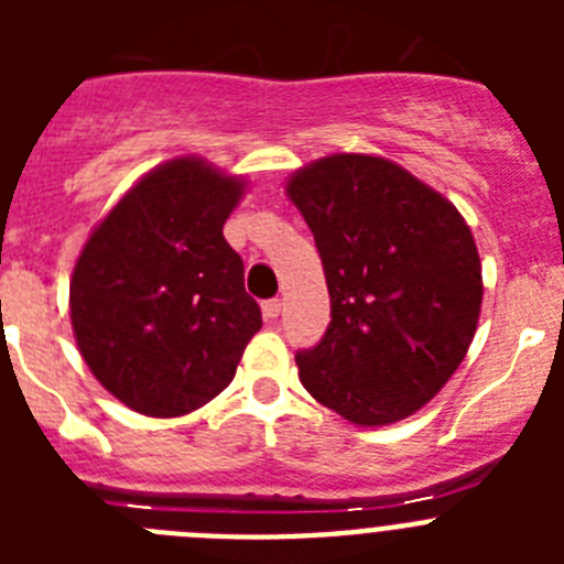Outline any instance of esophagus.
<instances>
[{
	"mask_svg": "<svg viewBox=\"0 0 564 564\" xmlns=\"http://www.w3.org/2000/svg\"><path fill=\"white\" fill-rule=\"evenodd\" d=\"M279 311H282V302H279V299H265V302H262V316L265 318H276Z\"/></svg>",
	"mask_w": 564,
	"mask_h": 564,
	"instance_id": "esophagus-1",
	"label": "esophagus"
}]
</instances>
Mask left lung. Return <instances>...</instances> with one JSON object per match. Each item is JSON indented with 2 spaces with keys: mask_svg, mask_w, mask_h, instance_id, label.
I'll return each mask as SVG.
<instances>
[{
  "mask_svg": "<svg viewBox=\"0 0 564 564\" xmlns=\"http://www.w3.org/2000/svg\"><path fill=\"white\" fill-rule=\"evenodd\" d=\"M288 197L316 239L330 325L299 350L305 390L358 426H387L441 392L466 358L482 302L475 237L443 194L398 163L330 154Z\"/></svg>",
  "mask_w": 564,
  "mask_h": 564,
  "instance_id": "8db88e82",
  "label": "left lung"
}]
</instances>
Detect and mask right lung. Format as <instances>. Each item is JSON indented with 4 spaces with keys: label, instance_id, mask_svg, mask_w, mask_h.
I'll return each mask as SVG.
<instances>
[{
    "label": "right lung",
    "instance_id": "1",
    "mask_svg": "<svg viewBox=\"0 0 564 564\" xmlns=\"http://www.w3.org/2000/svg\"><path fill=\"white\" fill-rule=\"evenodd\" d=\"M242 186L206 161L174 158L89 234L69 279V318L93 376L129 410H200L262 327L242 259L223 237Z\"/></svg>",
    "mask_w": 564,
    "mask_h": 564
}]
</instances>
